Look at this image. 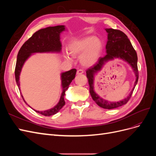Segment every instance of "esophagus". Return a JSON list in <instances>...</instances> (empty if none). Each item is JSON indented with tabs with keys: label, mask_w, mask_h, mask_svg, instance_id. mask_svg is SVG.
Here are the masks:
<instances>
[{
	"label": "esophagus",
	"mask_w": 156,
	"mask_h": 156,
	"mask_svg": "<svg viewBox=\"0 0 156 156\" xmlns=\"http://www.w3.org/2000/svg\"><path fill=\"white\" fill-rule=\"evenodd\" d=\"M84 73V70L82 69H78L77 72V74H82V73Z\"/></svg>",
	"instance_id": "34e87169"
}]
</instances>
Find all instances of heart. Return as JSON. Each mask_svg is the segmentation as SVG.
<instances>
[{"label": "heart", "instance_id": "b5f03b06", "mask_svg": "<svg viewBox=\"0 0 156 156\" xmlns=\"http://www.w3.org/2000/svg\"><path fill=\"white\" fill-rule=\"evenodd\" d=\"M102 48L101 42L95 36H88L75 41L70 45L69 50L74 55H81V62L85 66H91L95 63ZM67 58L70 59L69 57Z\"/></svg>", "mask_w": 156, "mask_h": 156}]
</instances>
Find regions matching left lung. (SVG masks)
<instances>
[{
    "label": "left lung",
    "mask_w": 156,
    "mask_h": 156,
    "mask_svg": "<svg viewBox=\"0 0 156 156\" xmlns=\"http://www.w3.org/2000/svg\"><path fill=\"white\" fill-rule=\"evenodd\" d=\"M108 33V41L106 44L107 55L104 57L99 58L98 60L87 71V77L88 79V84L90 87V93L97 104L106 109H112L124 105L128 102L133 92L135 87L139 79V72L137 67V55L133 47L132 46L131 41L127 38V36L121 30L107 29ZM115 57L120 58L127 61L133 68L136 76V81L134 87L132 89L129 96L123 101L118 102H111L103 100L97 95L93 90V75L94 73L99 70L102 65L108 59H113Z\"/></svg>",
    "instance_id": "8db88e82"
}]
</instances>
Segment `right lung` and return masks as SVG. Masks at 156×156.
I'll list each match as a JSON object with an SVG mask.
<instances>
[{
  "label": "right lung",
  "mask_w": 156,
  "mask_h": 156,
  "mask_svg": "<svg viewBox=\"0 0 156 156\" xmlns=\"http://www.w3.org/2000/svg\"><path fill=\"white\" fill-rule=\"evenodd\" d=\"M64 30L65 27L64 25L49 27L45 28V29H40L34 33L30 38L27 40L24 44L22 45L18 52L15 68L16 81L19 89L20 90V75L23 65L25 62V60L29 57L32 53H44V52H60L61 50V47H62L60 41V34ZM76 72V69H72L68 71V72L62 73L61 75L63 90L62 94H61L60 100L57 105L48 111H34L42 115L48 116L57 113L65 105L64 99L65 92L67 90L70 83L75 78ZM21 96L23 100H24L21 93ZM24 101L25 102V100Z\"/></svg>",
  "instance_id": "right-lung-1"
}]
</instances>
